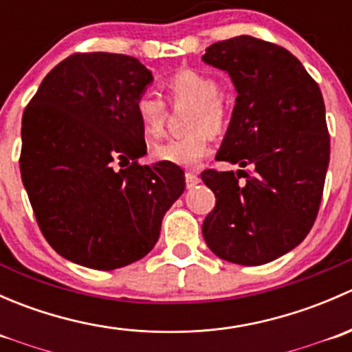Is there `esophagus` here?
Listing matches in <instances>:
<instances>
[{"label":"esophagus","instance_id":"34e87169","mask_svg":"<svg viewBox=\"0 0 352 352\" xmlns=\"http://www.w3.org/2000/svg\"><path fill=\"white\" fill-rule=\"evenodd\" d=\"M199 175L197 173H194V172H187L186 173V184H187V189H192L194 186H197L199 184Z\"/></svg>","mask_w":352,"mask_h":352}]
</instances>
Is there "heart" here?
<instances>
[{"instance_id": "b5f03b06", "label": "heart", "mask_w": 352, "mask_h": 352, "mask_svg": "<svg viewBox=\"0 0 352 352\" xmlns=\"http://www.w3.org/2000/svg\"><path fill=\"white\" fill-rule=\"evenodd\" d=\"M166 90L175 100L192 102L189 134L163 141L153 148L156 162L177 166H196L211 148V133L225 126V107L218 98V83L211 76L194 69H184L166 80ZM134 112L146 136H158L165 119V102L158 94L146 90L138 95Z\"/></svg>"}]
</instances>
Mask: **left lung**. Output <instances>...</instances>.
Instances as JSON below:
<instances>
[{"mask_svg": "<svg viewBox=\"0 0 352 352\" xmlns=\"http://www.w3.org/2000/svg\"><path fill=\"white\" fill-rule=\"evenodd\" d=\"M202 61L236 91L216 160L254 166L252 175L202 172L216 196L202 236L223 261L267 264L303 242L317 218L330 158L324 97L289 51L250 35L209 45Z\"/></svg>", "mask_w": 352, "mask_h": 352, "instance_id": "8db88e82", "label": "left lung"}]
</instances>
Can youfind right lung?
<instances>
[{"mask_svg": "<svg viewBox=\"0 0 352 352\" xmlns=\"http://www.w3.org/2000/svg\"><path fill=\"white\" fill-rule=\"evenodd\" d=\"M151 83L136 58L74 54L25 109L23 187L42 235L74 264L112 271L143 258L186 189L180 166L138 165L146 143L134 102Z\"/></svg>", "mask_w": 352, "mask_h": 352, "instance_id": "obj_1", "label": "right lung"}]
</instances>
